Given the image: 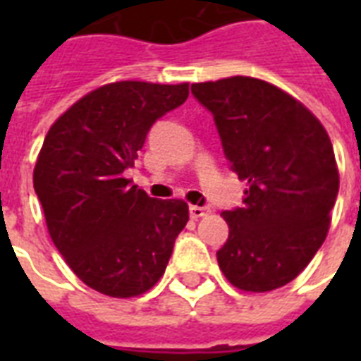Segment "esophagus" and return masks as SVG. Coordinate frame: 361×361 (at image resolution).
I'll list each match as a JSON object with an SVG mask.
<instances>
[{
    "instance_id": "34e87169",
    "label": "esophagus",
    "mask_w": 361,
    "mask_h": 361,
    "mask_svg": "<svg viewBox=\"0 0 361 361\" xmlns=\"http://www.w3.org/2000/svg\"><path fill=\"white\" fill-rule=\"evenodd\" d=\"M212 209L208 208V206H191L189 208V214H191L192 219H200V217H204V215H208Z\"/></svg>"
}]
</instances>
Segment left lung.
Listing matches in <instances>:
<instances>
[{
	"mask_svg": "<svg viewBox=\"0 0 361 361\" xmlns=\"http://www.w3.org/2000/svg\"><path fill=\"white\" fill-rule=\"evenodd\" d=\"M212 112L232 172L247 181L241 208L223 212L221 271L245 292H268L302 274L324 243L339 192L330 136L300 101L268 82L231 76L192 84Z\"/></svg>",
	"mask_w": 361,
	"mask_h": 361,
	"instance_id": "obj_1",
	"label": "left lung"
}]
</instances>
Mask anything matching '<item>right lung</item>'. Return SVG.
I'll return each instance as SVG.
<instances>
[{"label":"right lung","instance_id":"right-lung-1","mask_svg":"<svg viewBox=\"0 0 361 361\" xmlns=\"http://www.w3.org/2000/svg\"><path fill=\"white\" fill-rule=\"evenodd\" d=\"M189 84L123 80L76 101L50 127L33 170L48 232L90 288L112 298L149 290L189 221L183 200L147 197L125 178L152 125Z\"/></svg>","mask_w":361,"mask_h":361}]
</instances>
